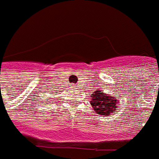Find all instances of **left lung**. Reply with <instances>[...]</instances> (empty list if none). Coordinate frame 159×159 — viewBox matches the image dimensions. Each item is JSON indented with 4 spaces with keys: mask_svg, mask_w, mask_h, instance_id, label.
<instances>
[{
    "mask_svg": "<svg viewBox=\"0 0 159 159\" xmlns=\"http://www.w3.org/2000/svg\"><path fill=\"white\" fill-rule=\"evenodd\" d=\"M119 100L116 97L106 94L99 89H95V92L90 96V105L96 114L109 116L113 111H116L119 107Z\"/></svg>",
    "mask_w": 159,
    "mask_h": 159,
    "instance_id": "left-lung-1",
    "label": "left lung"
}]
</instances>
